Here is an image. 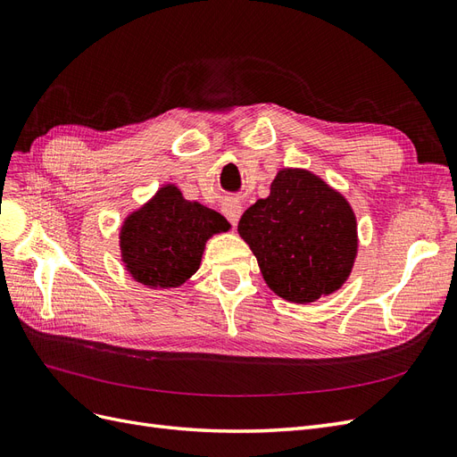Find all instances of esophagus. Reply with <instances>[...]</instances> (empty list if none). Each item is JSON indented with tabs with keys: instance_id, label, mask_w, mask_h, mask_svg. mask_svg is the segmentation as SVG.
Wrapping results in <instances>:
<instances>
[{
	"instance_id": "1",
	"label": "esophagus",
	"mask_w": 457,
	"mask_h": 457,
	"mask_svg": "<svg viewBox=\"0 0 457 457\" xmlns=\"http://www.w3.org/2000/svg\"><path fill=\"white\" fill-rule=\"evenodd\" d=\"M222 212H224V216L229 220V222L235 226V224L239 222L243 207H241V203H237V201H226V203L222 204Z\"/></svg>"
}]
</instances>
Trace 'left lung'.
<instances>
[{
  "label": "left lung",
  "instance_id": "obj_1",
  "mask_svg": "<svg viewBox=\"0 0 457 457\" xmlns=\"http://www.w3.org/2000/svg\"><path fill=\"white\" fill-rule=\"evenodd\" d=\"M237 229L263 281L294 303L340 288L357 256V220L349 203L302 169L278 170L270 197L246 209Z\"/></svg>",
  "mask_w": 457,
  "mask_h": 457
}]
</instances>
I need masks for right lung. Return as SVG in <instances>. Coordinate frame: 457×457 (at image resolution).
<instances>
[{"mask_svg": "<svg viewBox=\"0 0 457 457\" xmlns=\"http://www.w3.org/2000/svg\"><path fill=\"white\" fill-rule=\"evenodd\" d=\"M229 229L228 220L199 203L186 201L167 184L121 226L120 246L127 271L150 288L180 287L199 270L204 243Z\"/></svg>", "mask_w": 457, "mask_h": 457, "instance_id": "right-lung-1", "label": "right lung"}]
</instances>
